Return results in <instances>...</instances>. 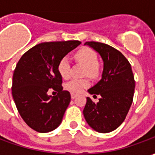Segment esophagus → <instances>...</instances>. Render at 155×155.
I'll return each instance as SVG.
<instances>
[{
    "label": "esophagus",
    "mask_w": 155,
    "mask_h": 155,
    "mask_svg": "<svg viewBox=\"0 0 155 155\" xmlns=\"http://www.w3.org/2000/svg\"><path fill=\"white\" fill-rule=\"evenodd\" d=\"M76 97H77V94H74V93H71V99H72V100H74V98Z\"/></svg>",
    "instance_id": "esophagus-1"
}]
</instances>
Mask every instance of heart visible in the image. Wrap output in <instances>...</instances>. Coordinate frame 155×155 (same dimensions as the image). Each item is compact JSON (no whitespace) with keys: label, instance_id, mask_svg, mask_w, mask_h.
Returning <instances> with one entry per match:
<instances>
[{"label":"heart","instance_id":"1","mask_svg":"<svg viewBox=\"0 0 155 155\" xmlns=\"http://www.w3.org/2000/svg\"><path fill=\"white\" fill-rule=\"evenodd\" d=\"M75 61L85 67L84 74L91 78L97 77L100 73L97 54L90 48L84 47L75 52ZM70 62L67 57L61 58L57 65V70L61 77L67 79L70 76ZM89 81L85 79H73L65 84L67 90L72 93H80L83 89L89 86Z\"/></svg>","mask_w":155,"mask_h":155}]
</instances>
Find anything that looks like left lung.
Here are the masks:
<instances>
[{"instance_id":"obj_1","label":"left lung","mask_w":155,"mask_h":155,"mask_svg":"<svg viewBox=\"0 0 155 155\" xmlns=\"http://www.w3.org/2000/svg\"><path fill=\"white\" fill-rule=\"evenodd\" d=\"M104 63L101 80L88 90L91 94L101 95L97 103L87 97L83 114L90 126L100 133L116 130L125 119L133 102L135 82L130 62L124 54L109 45L88 41Z\"/></svg>"}]
</instances>
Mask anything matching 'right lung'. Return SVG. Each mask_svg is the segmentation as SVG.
I'll use <instances>...</instances> for the list:
<instances>
[{"instance_id": "add662e5", "label": "right lung", "mask_w": 155, "mask_h": 155, "mask_svg": "<svg viewBox=\"0 0 155 155\" xmlns=\"http://www.w3.org/2000/svg\"><path fill=\"white\" fill-rule=\"evenodd\" d=\"M79 41L44 42L23 54L12 79V96L25 124L40 133H47L61 124L71 94L63 91L62 77L57 70L61 58L77 47ZM57 91L55 97L47 92Z\"/></svg>"}]
</instances>
